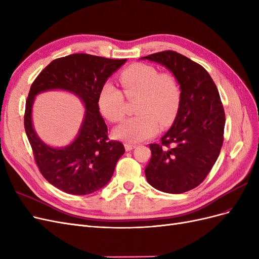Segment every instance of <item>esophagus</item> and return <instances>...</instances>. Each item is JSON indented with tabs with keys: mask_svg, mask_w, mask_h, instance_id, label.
I'll list each match as a JSON object with an SVG mask.
<instances>
[{
	"mask_svg": "<svg viewBox=\"0 0 259 259\" xmlns=\"http://www.w3.org/2000/svg\"><path fill=\"white\" fill-rule=\"evenodd\" d=\"M124 147H125V150H126V151H131L133 148H135L134 145H131V144H125Z\"/></svg>",
	"mask_w": 259,
	"mask_h": 259,
	"instance_id": "1",
	"label": "esophagus"
}]
</instances>
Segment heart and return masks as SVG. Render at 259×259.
Here are the masks:
<instances>
[{
  "mask_svg": "<svg viewBox=\"0 0 259 259\" xmlns=\"http://www.w3.org/2000/svg\"><path fill=\"white\" fill-rule=\"evenodd\" d=\"M119 81L128 100H136V116L130 117L114 130L117 139L127 143L143 142L155 136L162 126L173 123L178 113L182 92L177 80L168 72L145 64H134L121 72ZM123 94L111 83L99 91L97 105L106 120L120 122L126 112Z\"/></svg>",
  "mask_w": 259,
  "mask_h": 259,
  "instance_id": "heart-1",
  "label": "heart"
}]
</instances>
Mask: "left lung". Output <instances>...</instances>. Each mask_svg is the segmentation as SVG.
<instances>
[{
	"label": "left lung",
	"mask_w": 259,
	"mask_h": 259,
	"mask_svg": "<svg viewBox=\"0 0 259 259\" xmlns=\"http://www.w3.org/2000/svg\"><path fill=\"white\" fill-rule=\"evenodd\" d=\"M142 59L166 67L180 85L182 99L171 127L160 144H150L147 182L166 193L198 187L215 164L224 143L225 111L218 90L206 70L174 51Z\"/></svg>",
	"instance_id": "1"
}]
</instances>
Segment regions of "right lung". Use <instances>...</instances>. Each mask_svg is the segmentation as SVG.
I'll list each match as a JSON object with an SVG mask.
<instances>
[{
  "mask_svg": "<svg viewBox=\"0 0 259 259\" xmlns=\"http://www.w3.org/2000/svg\"><path fill=\"white\" fill-rule=\"evenodd\" d=\"M125 61L126 59L72 54L53 60L31 85L25 110L26 134L41 174L61 191L84 195L101 189L111 179L117 160L125 152L122 143L109 140L108 127L97 105L101 86ZM51 89L73 92L85 106L79 135L65 148L44 144L32 126L34 97Z\"/></svg>",
  "mask_w": 259,
  "mask_h": 259,
  "instance_id": "add662e5",
  "label": "right lung"
}]
</instances>
